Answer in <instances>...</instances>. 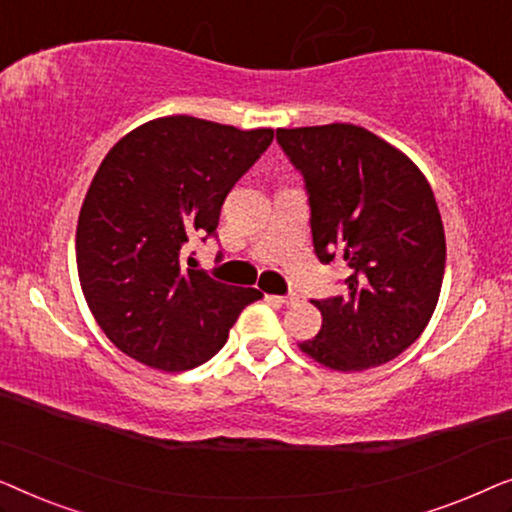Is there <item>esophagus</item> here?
I'll return each mask as SVG.
<instances>
[{
	"label": "esophagus",
	"instance_id": "1",
	"mask_svg": "<svg viewBox=\"0 0 512 512\" xmlns=\"http://www.w3.org/2000/svg\"><path fill=\"white\" fill-rule=\"evenodd\" d=\"M270 303H277V305H296L298 303V296H268Z\"/></svg>",
	"mask_w": 512,
	"mask_h": 512
}]
</instances>
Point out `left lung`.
I'll return each instance as SVG.
<instances>
[{"instance_id":"1","label":"left lung","mask_w":512,"mask_h":512,"mask_svg":"<svg viewBox=\"0 0 512 512\" xmlns=\"http://www.w3.org/2000/svg\"><path fill=\"white\" fill-rule=\"evenodd\" d=\"M277 142L305 177L314 254L349 268L342 296L312 300L321 331L300 352L340 373L396 359L422 335L443 286L445 230L429 181L361 125L279 128Z\"/></svg>"}]
</instances>
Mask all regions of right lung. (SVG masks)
I'll return each instance as SVG.
<instances>
[{"mask_svg": "<svg viewBox=\"0 0 512 512\" xmlns=\"http://www.w3.org/2000/svg\"><path fill=\"white\" fill-rule=\"evenodd\" d=\"M272 137L179 114L130 130L104 156L81 205L76 268L95 321L130 359L165 373L200 366L263 298L184 268V254L214 235L230 188Z\"/></svg>", "mask_w": 512, "mask_h": 512, "instance_id": "right-lung-1", "label": "right lung"}]
</instances>
